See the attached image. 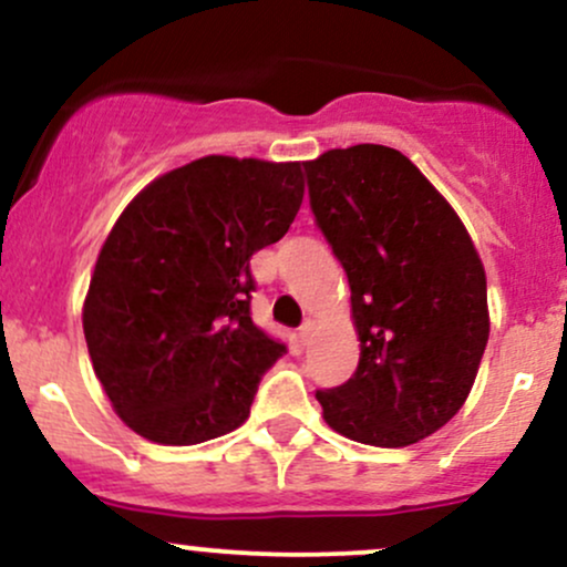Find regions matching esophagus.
<instances>
[{"instance_id":"34e87169","label":"esophagus","mask_w":567,"mask_h":567,"mask_svg":"<svg viewBox=\"0 0 567 567\" xmlns=\"http://www.w3.org/2000/svg\"><path fill=\"white\" fill-rule=\"evenodd\" d=\"M309 336H311V320H306L301 328H298V341L306 347V343H309Z\"/></svg>"}]
</instances>
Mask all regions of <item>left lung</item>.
I'll return each instance as SVG.
<instances>
[{
    "label": "left lung",
    "instance_id": "1",
    "mask_svg": "<svg viewBox=\"0 0 567 567\" xmlns=\"http://www.w3.org/2000/svg\"><path fill=\"white\" fill-rule=\"evenodd\" d=\"M303 171L360 336L354 375L317 389L322 415L362 445H413L470 396L491 333L483 261L453 207L396 148H333Z\"/></svg>",
    "mask_w": 567,
    "mask_h": 567
}]
</instances>
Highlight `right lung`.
I'll return each mask as SVG.
<instances>
[{"label":"right lung","mask_w":567,"mask_h":567,"mask_svg":"<svg viewBox=\"0 0 567 567\" xmlns=\"http://www.w3.org/2000/svg\"><path fill=\"white\" fill-rule=\"evenodd\" d=\"M303 199L301 162L202 157L125 207L101 247L82 324L120 419L159 445H197L250 415L288 351L250 317V258Z\"/></svg>","instance_id":"obj_1"}]
</instances>
